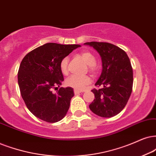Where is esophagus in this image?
<instances>
[{
  "label": "esophagus",
  "mask_w": 156,
  "mask_h": 156,
  "mask_svg": "<svg viewBox=\"0 0 156 156\" xmlns=\"http://www.w3.org/2000/svg\"><path fill=\"white\" fill-rule=\"evenodd\" d=\"M80 93H82L81 90H76V89L74 90V94H76V95H77V94H80Z\"/></svg>",
  "instance_id": "obj_1"
}]
</instances>
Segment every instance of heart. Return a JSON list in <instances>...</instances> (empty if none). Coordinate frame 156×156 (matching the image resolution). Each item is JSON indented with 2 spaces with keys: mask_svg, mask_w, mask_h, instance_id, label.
<instances>
[{
  "mask_svg": "<svg viewBox=\"0 0 156 156\" xmlns=\"http://www.w3.org/2000/svg\"><path fill=\"white\" fill-rule=\"evenodd\" d=\"M79 56L82 58V60L88 66V70L92 73H95L96 70V60L95 56L91 52L88 51L82 52L79 55ZM68 58H64L60 61V68L62 74H68ZM91 83V79L88 76H71L66 80V85L70 87L73 88L76 90H83L87 86Z\"/></svg>",
  "mask_w": 156,
  "mask_h": 156,
  "instance_id": "b5f03b06",
  "label": "heart"
}]
</instances>
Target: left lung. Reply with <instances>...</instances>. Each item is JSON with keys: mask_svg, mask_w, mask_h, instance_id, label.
<instances>
[{"mask_svg": "<svg viewBox=\"0 0 156 156\" xmlns=\"http://www.w3.org/2000/svg\"><path fill=\"white\" fill-rule=\"evenodd\" d=\"M85 44L94 47L102 60V72L91 91L94 100L89 108L96 115L112 117L125 108L130 97L133 72L130 60L123 50L108 42H90Z\"/></svg>", "mask_w": 156, "mask_h": 156, "instance_id": "left-lung-1", "label": "left lung"}]
</instances>
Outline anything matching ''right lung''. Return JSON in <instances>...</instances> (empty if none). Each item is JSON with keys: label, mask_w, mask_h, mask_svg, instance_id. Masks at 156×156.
I'll return each instance as SVG.
<instances>
[{"label": "right lung", "mask_w": 156, "mask_h": 156, "mask_svg": "<svg viewBox=\"0 0 156 156\" xmlns=\"http://www.w3.org/2000/svg\"><path fill=\"white\" fill-rule=\"evenodd\" d=\"M80 47L79 44L47 43L37 47L23 58L18 83L23 100L28 109L43 121L55 123L63 118L74 96L71 87H60L64 80L60 61Z\"/></svg>", "instance_id": "add662e5"}]
</instances>
